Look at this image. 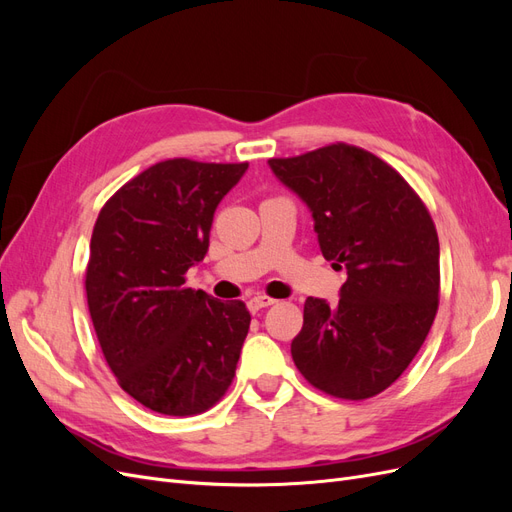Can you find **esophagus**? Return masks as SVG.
I'll use <instances>...</instances> for the list:
<instances>
[{
  "instance_id": "esophagus-1",
  "label": "esophagus",
  "mask_w": 512,
  "mask_h": 512,
  "mask_svg": "<svg viewBox=\"0 0 512 512\" xmlns=\"http://www.w3.org/2000/svg\"><path fill=\"white\" fill-rule=\"evenodd\" d=\"M273 303H275V299L267 297V294H258V297L250 299V309H252V312H258V309L269 307V305H273Z\"/></svg>"
}]
</instances>
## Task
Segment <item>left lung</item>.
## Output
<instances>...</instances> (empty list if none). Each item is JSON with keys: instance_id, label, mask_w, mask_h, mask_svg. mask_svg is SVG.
<instances>
[{"instance_id": "obj_1", "label": "left lung", "mask_w": 512, "mask_h": 512, "mask_svg": "<svg viewBox=\"0 0 512 512\" xmlns=\"http://www.w3.org/2000/svg\"><path fill=\"white\" fill-rule=\"evenodd\" d=\"M269 166L312 211L322 256L348 275L337 305L307 297L294 365L322 393L374 397L404 374L436 318V226L408 181L361 147L335 143Z\"/></svg>"}]
</instances>
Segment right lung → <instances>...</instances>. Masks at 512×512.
<instances>
[{"label": "right lung", "mask_w": 512, "mask_h": 512, "mask_svg": "<svg viewBox=\"0 0 512 512\" xmlns=\"http://www.w3.org/2000/svg\"><path fill=\"white\" fill-rule=\"evenodd\" d=\"M247 162L173 158L149 166L102 207L85 290L104 359L145 408L192 416L218 404L235 378L250 312L185 286L205 258L220 200Z\"/></svg>", "instance_id": "1"}]
</instances>
